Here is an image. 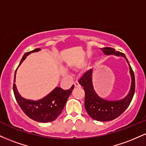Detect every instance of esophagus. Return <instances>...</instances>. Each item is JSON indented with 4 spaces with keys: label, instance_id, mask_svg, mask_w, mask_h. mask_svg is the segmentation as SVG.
I'll list each match as a JSON object with an SVG mask.
<instances>
[{
    "label": "esophagus",
    "instance_id": "1",
    "mask_svg": "<svg viewBox=\"0 0 146 146\" xmlns=\"http://www.w3.org/2000/svg\"><path fill=\"white\" fill-rule=\"evenodd\" d=\"M74 86H75V87H80V86H80V84H79L78 82H75Z\"/></svg>",
    "mask_w": 146,
    "mask_h": 146
}]
</instances>
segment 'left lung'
<instances>
[{
    "instance_id": "left-lung-1",
    "label": "left lung",
    "mask_w": 146,
    "mask_h": 146,
    "mask_svg": "<svg viewBox=\"0 0 146 146\" xmlns=\"http://www.w3.org/2000/svg\"><path fill=\"white\" fill-rule=\"evenodd\" d=\"M101 49L106 55H115L124 57L129 65L131 76V86L128 95L125 98L118 101H108L104 100L95 93L92 84V69L84 73L79 80V83L84 87L85 92L84 107L89 116L100 121H107L115 119L126 110L131 102L135 90V79L134 72L126 57L123 53L116 51L111 47H104Z\"/></svg>"
}]
</instances>
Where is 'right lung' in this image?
Returning <instances> with one entry per match:
<instances>
[{
  "label": "right lung",
  "mask_w": 146,
  "mask_h": 146,
  "mask_svg": "<svg viewBox=\"0 0 146 146\" xmlns=\"http://www.w3.org/2000/svg\"><path fill=\"white\" fill-rule=\"evenodd\" d=\"M40 50V48H37L33 51L25 53L22 58L20 64L24 61L28 55ZM14 82H15V76ZM73 88L74 85H73L68 90H64L60 87H56L44 98L38 101H33L22 98L18 92L16 84H13L15 98L23 111L31 119L43 123L54 121L61 114Z\"/></svg>",
  "instance_id": "add662e5"
}]
</instances>
